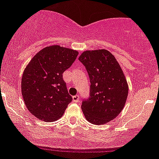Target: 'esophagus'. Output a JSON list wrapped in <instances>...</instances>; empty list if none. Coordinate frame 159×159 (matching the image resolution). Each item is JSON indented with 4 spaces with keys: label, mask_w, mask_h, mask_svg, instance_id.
Wrapping results in <instances>:
<instances>
[{
    "label": "esophagus",
    "mask_w": 159,
    "mask_h": 159,
    "mask_svg": "<svg viewBox=\"0 0 159 159\" xmlns=\"http://www.w3.org/2000/svg\"><path fill=\"white\" fill-rule=\"evenodd\" d=\"M79 96H78V95H75V96H74L73 97V101H74V102H79Z\"/></svg>",
    "instance_id": "obj_1"
}]
</instances>
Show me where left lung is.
I'll list each match as a JSON object with an SVG mask.
<instances>
[{
    "mask_svg": "<svg viewBox=\"0 0 159 159\" xmlns=\"http://www.w3.org/2000/svg\"><path fill=\"white\" fill-rule=\"evenodd\" d=\"M78 60L90 81L89 97L82 100L81 110L90 123L103 125L123 109L128 96L126 80L114 55L106 49L85 51Z\"/></svg>",
    "mask_w": 159,
    "mask_h": 159,
    "instance_id": "left-lung-1",
    "label": "left lung"
}]
</instances>
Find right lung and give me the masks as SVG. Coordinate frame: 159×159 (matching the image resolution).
<instances>
[{"label":"right lung","instance_id":"1","mask_svg":"<svg viewBox=\"0 0 159 159\" xmlns=\"http://www.w3.org/2000/svg\"><path fill=\"white\" fill-rule=\"evenodd\" d=\"M78 51L59 45L39 51L22 76L21 92L26 107L33 115L45 121L60 118L73 100L63 73L73 65Z\"/></svg>","mask_w":159,"mask_h":159}]
</instances>
